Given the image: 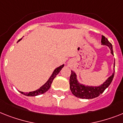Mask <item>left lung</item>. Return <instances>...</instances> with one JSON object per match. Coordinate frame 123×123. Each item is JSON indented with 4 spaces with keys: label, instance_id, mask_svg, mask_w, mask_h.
<instances>
[{
    "label": "left lung",
    "instance_id": "8db88e82",
    "mask_svg": "<svg viewBox=\"0 0 123 123\" xmlns=\"http://www.w3.org/2000/svg\"><path fill=\"white\" fill-rule=\"evenodd\" d=\"M101 43L103 45L109 46L111 49V53H112V55H113L112 44L107 40L105 36H102ZM114 65H115V62ZM114 75V72L112 75L110 76L102 85L99 87H91V86H85L79 84L77 80L75 73H74L73 71H71V75L70 77V89L72 93L77 97L86 99H94L100 96V94L104 92L106 88L109 87L113 79Z\"/></svg>",
    "mask_w": 123,
    "mask_h": 123
}]
</instances>
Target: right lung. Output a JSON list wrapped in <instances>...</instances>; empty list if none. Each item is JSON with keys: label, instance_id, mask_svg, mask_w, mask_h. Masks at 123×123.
I'll list each match as a JSON object with an SVG mask.
<instances>
[{"label": "right lung", "instance_id": "add662e5", "mask_svg": "<svg viewBox=\"0 0 123 123\" xmlns=\"http://www.w3.org/2000/svg\"><path fill=\"white\" fill-rule=\"evenodd\" d=\"M20 40H21V39H19L18 41H19ZM63 67L64 65H62L59 67L56 68L54 70V72H53V73L52 74L50 78L49 79V80L46 82L45 84H44L42 87H40L39 89H37V90H36V91H33V92H27V93H24V92H21V94H24V95H25V96H36L45 93V92H46V91H48V89L50 88L51 85L52 84L53 79L56 77V76L58 74V73L60 72V71L62 70V68Z\"/></svg>", "mask_w": 123, "mask_h": 123}]
</instances>
